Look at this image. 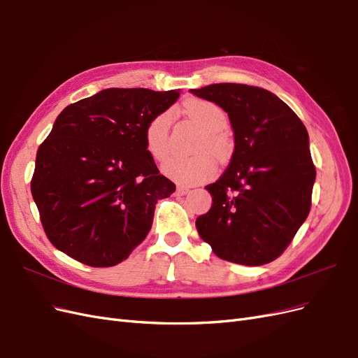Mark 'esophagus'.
I'll return each instance as SVG.
<instances>
[{
  "label": "esophagus",
  "instance_id": "34e87169",
  "mask_svg": "<svg viewBox=\"0 0 358 358\" xmlns=\"http://www.w3.org/2000/svg\"><path fill=\"white\" fill-rule=\"evenodd\" d=\"M192 192V187H187V186H178L177 187V194L182 196V194H187Z\"/></svg>",
  "mask_w": 358,
  "mask_h": 358
}]
</instances>
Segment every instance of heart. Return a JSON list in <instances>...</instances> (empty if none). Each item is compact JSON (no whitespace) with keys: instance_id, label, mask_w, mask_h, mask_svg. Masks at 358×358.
<instances>
[{"instance_id":"heart-1","label":"heart","mask_w":358,"mask_h":358,"mask_svg":"<svg viewBox=\"0 0 358 358\" xmlns=\"http://www.w3.org/2000/svg\"><path fill=\"white\" fill-rule=\"evenodd\" d=\"M186 112L203 129L199 149L208 148L218 156L226 155L229 152V141L221 134V129L227 125V116L220 106L208 100H192L186 104ZM171 121V113L162 112L152 117L145 127V149L157 161H162L169 152ZM162 172L171 180L193 186L214 177L217 164L213 155L208 152L193 156H171L164 162Z\"/></svg>"}]
</instances>
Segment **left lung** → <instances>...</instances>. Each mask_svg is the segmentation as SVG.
I'll return each instance as SVG.
<instances>
[{
	"mask_svg": "<svg viewBox=\"0 0 358 358\" xmlns=\"http://www.w3.org/2000/svg\"><path fill=\"white\" fill-rule=\"evenodd\" d=\"M192 94L229 115L234 152L224 174L205 187L213 206L196 229L222 259L262 266L282 255L307 220L315 168L296 113L273 92L213 84Z\"/></svg>",
	"mask_w": 358,
	"mask_h": 358,
	"instance_id": "obj_1",
	"label": "left lung"
}]
</instances>
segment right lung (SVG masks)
I'll return each instance as SVG.
<instances>
[{
  "instance_id": "obj_1",
  "label": "right lung",
  "mask_w": 358,
  "mask_h": 358,
  "mask_svg": "<svg viewBox=\"0 0 358 358\" xmlns=\"http://www.w3.org/2000/svg\"><path fill=\"white\" fill-rule=\"evenodd\" d=\"M180 91L106 88L64 108L36 152L31 182L50 242L91 267H112L148 236L157 201L176 192L159 174L144 131Z\"/></svg>"
}]
</instances>
